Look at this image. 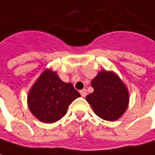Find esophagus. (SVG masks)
Returning a JSON list of instances; mask_svg holds the SVG:
<instances>
[{
  "mask_svg": "<svg viewBox=\"0 0 155 155\" xmlns=\"http://www.w3.org/2000/svg\"><path fill=\"white\" fill-rule=\"evenodd\" d=\"M80 94H81V95H82L83 97H85V96L87 95V92H86V90H85V89L81 90V91H80Z\"/></svg>",
  "mask_w": 155,
  "mask_h": 155,
  "instance_id": "34e87169",
  "label": "esophagus"
}]
</instances>
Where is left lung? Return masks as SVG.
I'll return each instance as SVG.
<instances>
[{"label": "left lung", "mask_w": 155, "mask_h": 155, "mask_svg": "<svg viewBox=\"0 0 155 155\" xmlns=\"http://www.w3.org/2000/svg\"><path fill=\"white\" fill-rule=\"evenodd\" d=\"M94 92L86 101L100 118L116 121L126 112L129 104V92L120 77L111 71H101L92 80Z\"/></svg>", "instance_id": "1"}]
</instances>
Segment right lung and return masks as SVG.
<instances>
[{
  "label": "right lung",
  "instance_id": "right-lung-1",
  "mask_svg": "<svg viewBox=\"0 0 155 155\" xmlns=\"http://www.w3.org/2000/svg\"><path fill=\"white\" fill-rule=\"evenodd\" d=\"M80 96L71 84L62 82L55 71L47 68L31 87L27 104L39 121L52 124L61 119L69 105Z\"/></svg>",
  "mask_w": 155,
  "mask_h": 155
}]
</instances>
